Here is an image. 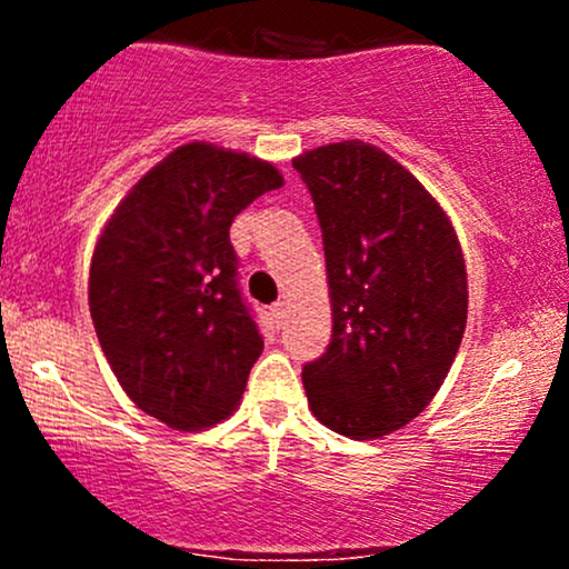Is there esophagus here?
<instances>
[{
	"label": "esophagus",
	"instance_id": "34e87169",
	"mask_svg": "<svg viewBox=\"0 0 569 569\" xmlns=\"http://www.w3.org/2000/svg\"><path fill=\"white\" fill-rule=\"evenodd\" d=\"M270 310H272V318H276V323L283 326L286 318H289V307H286V302H276Z\"/></svg>",
	"mask_w": 569,
	"mask_h": 569
}]
</instances>
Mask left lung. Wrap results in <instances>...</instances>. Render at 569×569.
<instances>
[{
  "label": "left lung",
  "instance_id": "8db88e82",
  "mask_svg": "<svg viewBox=\"0 0 569 569\" xmlns=\"http://www.w3.org/2000/svg\"><path fill=\"white\" fill-rule=\"evenodd\" d=\"M316 202L331 293V342L305 363L312 415L348 439H380L428 407L468 318L457 234L430 192L358 139L299 154Z\"/></svg>",
  "mask_w": 569,
  "mask_h": 569
}]
</instances>
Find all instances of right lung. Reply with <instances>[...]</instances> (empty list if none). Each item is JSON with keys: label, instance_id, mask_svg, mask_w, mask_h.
Wrapping results in <instances>:
<instances>
[{"label": "right lung", "instance_id": "1", "mask_svg": "<svg viewBox=\"0 0 569 569\" xmlns=\"http://www.w3.org/2000/svg\"><path fill=\"white\" fill-rule=\"evenodd\" d=\"M283 184L270 162L184 143L117 206L90 264V316L122 390L168 428L232 415L264 339L238 280L232 219Z\"/></svg>", "mask_w": 569, "mask_h": 569}]
</instances>
